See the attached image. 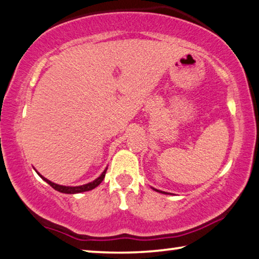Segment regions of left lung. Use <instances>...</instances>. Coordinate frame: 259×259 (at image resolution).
<instances>
[{"instance_id": "obj_1", "label": "left lung", "mask_w": 259, "mask_h": 259, "mask_svg": "<svg viewBox=\"0 0 259 259\" xmlns=\"http://www.w3.org/2000/svg\"><path fill=\"white\" fill-rule=\"evenodd\" d=\"M155 190H157V189H155ZM157 192H159V193H163V194H166L165 192H160V190H157Z\"/></svg>"}]
</instances>
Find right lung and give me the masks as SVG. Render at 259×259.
<instances>
[{
    "instance_id": "right-lung-1",
    "label": "right lung",
    "mask_w": 259,
    "mask_h": 259,
    "mask_svg": "<svg viewBox=\"0 0 259 259\" xmlns=\"http://www.w3.org/2000/svg\"><path fill=\"white\" fill-rule=\"evenodd\" d=\"M107 169H108V168H105L104 171H103V173H102V175H101L99 178H97L96 180L90 182V184H86V185H82V186H77V187H66V186H61V185L54 184V182H52L50 180L46 179L45 177H42V176L40 175V173H37V175H39V176L42 178V179H44V180L47 182V184L52 186V187H53L54 189L58 190V192L65 193V194H75V193L88 192V190H92V189H94L95 187H97V186H99V185L101 184V182L103 181L104 177H105V173H107Z\"/></svg>"
}]
</instances>
